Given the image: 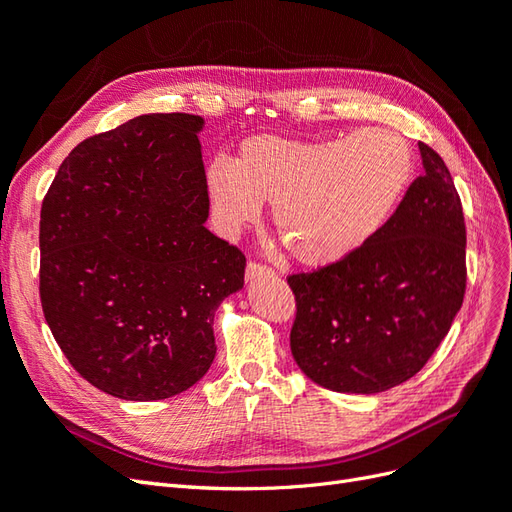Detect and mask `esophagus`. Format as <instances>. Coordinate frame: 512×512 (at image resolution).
<instances>
[{
    "label": "esophagus",
    "instance_id": "1",
    "mask_svg": "<svg viewBox=\"0 0 512 512\" xmlns=\"http://www.w3.org/2000/svg\"><path fill=\"white\" fill-rule=\"evenodd\" d=\"M275 271L267 265H262V262H256V260H250L247 262V269H245V280L252 282L256 280V277H273Z\"/></svg>",
    "mask_w": 512,
    "mask_h": 512
}]
</instances>
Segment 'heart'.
<instances>
[{"label":"heart","mask_w":512,"mask_h":512,"mask_svg":"<svg viewBox=\"0 0 512 512\" xmlns=\"http://www.w3.org/2000/svg\"><path fill=\"white\" fill-rule=\"evenodd\" d=\"M414 153L404 136L374 128L329 141L252 136L235 162L209 168L211 207L239 230L273 205V224L290 256L329 267L365 245L404 196Z\"/></svg>","instance_id":"heart-1"}]
</instances>
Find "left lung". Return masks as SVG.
I'll return each instance as SVG.
<instances>
[{
	"instance_id": "8db88e82",
	"label": "left lung",
	"mask_w": 512,
	"mask_h": 512,
	"mask_svg": "<svg viewBox=\"0 0 512 512\" xmlns=\"http://www.w3.org/2000/svg\"><path fill=\"white\" fill-rule=\"evenodd\" d=\"M425 173L359 250L288 275L297 301L290 350L337 393H382L418 374L466 294V222L444 160L418 143Z\"/></svg>"
}]
</instances>
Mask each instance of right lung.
I'll return each instance as SVG.
<instances>
[{
	"label": "right lung",
	"mask_w": 512,
	"mask_h": 512,
	"mask_svg": "<svg viewBox=\"0 0 512 512\" xmlns=\"http://www.w3.org/2000/svg\"><path fill=\"white\" fill-rule=\"evenodd\" d=\"M205 119L151 113L85 138L40 211V301L70 365L130 401L173 397L215 359L213 316L245 256L205 228Z\"/></svg>",
	"instance_id": "1"
}]
</instances>
